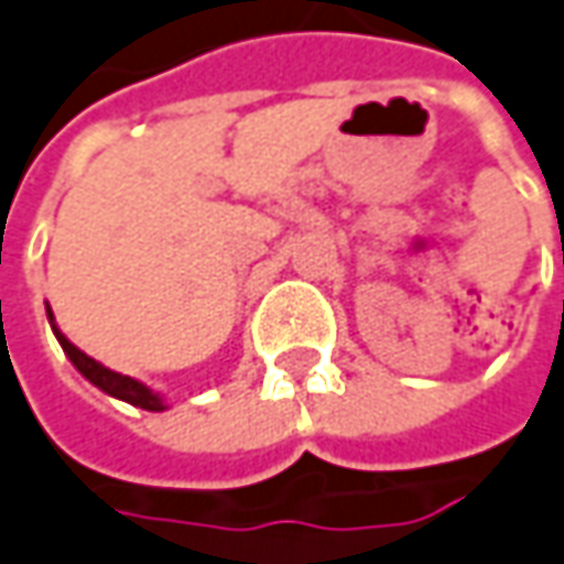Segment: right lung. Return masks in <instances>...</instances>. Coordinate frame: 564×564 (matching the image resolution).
<instances>
[{
    "label": "right lung",
    "mask_w": 564,
    "mask_h": 564,
    "mask_svg": "<svg viewBox=\"0 0 564 564\" xmlns=\"http://www.w3.org/2000/svg\"><path fill=\"white\" fill-rule=\"evenodd\" d=\"M46 318H50V328L56 334V340H59V347L65 350V356L72 359V366L85 376L94 388H100L104 394H110L116 401H126V404L141 406V410H151V413H160V410H166L163 404V398H160L154 388H148L144 381L132 379V376H122V372H112L107 369L104 362H97L94 356H87L85 350H78L59 328H56V318H53V312L46 308Z\"/></svg>",
    "instance_id": "1"
}]
</instances>
